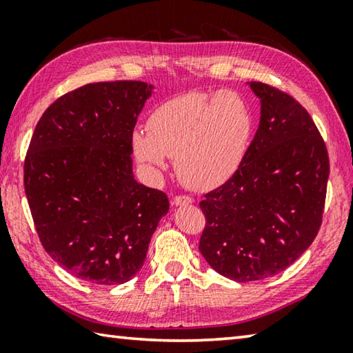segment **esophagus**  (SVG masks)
I'll return each mask as SVG.
<instances>
[{"mask_svg": "<svg viewBox=\"0 0 353 353\" xmlns=\"http://www.w3.org/2000/svg\"><path fill=\"white\" fill-rule=\"evenodd\" d=\"M193 199L190 198V196H176L174 199H172V204L176 207H182V205H190Z\"/></svg>", "mask_w": 353, "mask_h": 353, "instance_id": "1", "label": "esophagus"}]
</instances>
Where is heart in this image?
Wrapping results in <instances>:
<instances>
[{
    "label": "heart",
    "mask_w": 353,
    "mask_h": 353,
    "mask_svg": "<svg viewBox=\"0 0 353 353\" xmlns=\"http://www.w3.org/2000/svg\"><path fill=\"white\" fill-rule=\"evenodd\" d=\"M146 130L130 139L137 162L149 172L176 159L177 174L194 190H213L234 177L246 157L252 117L235 92L190 93L155 107Z\"/></svg>",
    "instance_id": "obj_1"
}]
</instances>
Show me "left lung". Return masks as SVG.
Wrapping results in <instances>:
<instances>
[{
	"mask_svg": "<svg viewBox=\"0 0 353 353\" xmlns=\"http://www.w3.org/2000/svg\"><path fill=\"white\" fill-rule=\"evenodd\" d=\"M260 124L230 181L205 194L199 250L235 282L282 272L310 248L324 212L328 154L308 112L290 94L248 82Z\"/></svg>",
	"mask_w": 353,
	"mask_h": 353,
	"instance_id": "obj_1",
	"label": "left lung"
}]
</instances>
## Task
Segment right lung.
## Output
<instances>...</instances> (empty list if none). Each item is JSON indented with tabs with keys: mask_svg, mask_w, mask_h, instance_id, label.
Wrapping results in <instances>:
<instances>
[{
	"mask_svg": "<svg viewBox=\"0 0 353 353\" xmlns=\"http://www.w3.org/2000/svg\"><path fill=\"white\" fill-rule=\"evenodd\" d=\"M154 85L87 83L54 101L35 126L25 191L51 259L94 285L129 282L170 210L163 191L132 171L134 128Z\"/></svg>",
	"mask_w": 353,
	"mask_h": 353,
	"instance_id": "add662e5",
	"label": "right lung"
}]
</instances>
